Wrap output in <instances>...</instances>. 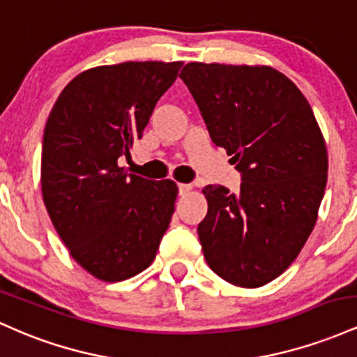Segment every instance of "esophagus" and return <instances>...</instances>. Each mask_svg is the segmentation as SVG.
Listing matches in <instances>:
<instances>
[{"label":"esophagus","instance_id":"esophagus-1","mask_svg":"<svg viewBox=\"0 0 357 357\" xmlns=\"http://www.w3.org/2000/svg\"><path fill=\"white\" fill-rule=\"evenodd\" d=\"M178 188H179V195H186V192H190L192 190L191 184H184V183L178 184Z\"/></svg>","mask_w":357,"mask_h":357}]
</instances>
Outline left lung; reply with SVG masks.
<instances>
[{"label": "left lung", "mask_w": 357, "mask_h": 357, "mask_svg": "<svg viewBox=\"0 0 357 357\" xmlns=\"http://www.w3.org/2000/svg\"><path fill=\"white\" fill-rule=\"evenodd\" d=\"M211 141L241 173L240 195L210 184L198 225L206 264L255 289L296 260L317 220L327 149L312 109L292 80L267 65L188 63L179 73Z\"/></svg>", "instance_id": "1"}]
</instances>
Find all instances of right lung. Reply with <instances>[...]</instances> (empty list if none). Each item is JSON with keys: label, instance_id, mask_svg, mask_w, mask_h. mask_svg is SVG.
Segmentation results:
<instances>
[{"label": "right lung", "instance_id": "add662e5", "mask_svg": "<svg viewBox=\"0 0 357 357\" xmlns=\"http://www.w3.org/2000/svg\"><path fill=\"white\" fill-rule=\"evenodd\" d=\"M183 61H124L79 73L53 105L43 134L42 195L77 264L104 282L153 264L178 186L127 174L121 155L142 137Z\"/></svg>", "mask_w": 357, "mask_h": 357}]
</instances>
